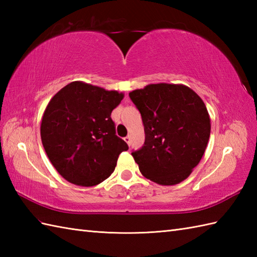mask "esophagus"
Masks as SVG:
<instances>
[{"mask_svg": "<svg viewBox=\"0 0 257 257\" xmlns=\"http://www.w3.org/2000/svg\"><path fill=\"white\" fill-rule=\"evenodd\" d=\"M123 140L125 141V143H127L128 146H130V144H132V143H130V137H129V136H127V137H124Z\"/></svg>", "mask_w": 257, "mask_h": 257, "instance_id": "34e87169", "label": "esophagus"}]
</instances>
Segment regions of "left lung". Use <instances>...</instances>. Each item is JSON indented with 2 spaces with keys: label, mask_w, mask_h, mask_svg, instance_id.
<instances>
[{
  "label": "left lung",
  "mask_w": 257,
  "mask_h": 257,
  "mask_svg": "<svg viewBox=\"0 0 257 257\" xmlns=\"http://www.w3.org/2000/svg\"><path fill=\"white\" fill-rule=\"evenodd\" d=\"M145 127V145L132 152L144 176L161 185L187 179L204 155L211 120L200 96L188 86L151 84L129 92Z\"/></svg>",
  "instance_id": "1"
}]
</instances>
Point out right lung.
Returning a JSON list of instances; mask_svg holds the SVG:
<instances>
[{"label":"right lung","mask_w":257,"mask_h":257,"mask_svg":"<svg viewBox=\"0 0 257 257\" xmlns=\"http://www.w3.org/2000/svg\"><path fill=\"white\" fill-rule=\"evenodd\" d=\"M123 94L73 81L48 102L42 144L54 168L68 182L94 187L110 177L128 145L116 135L111 111Z\"/></svg>","instance_id":"right-lung-1"}]
</instances>
